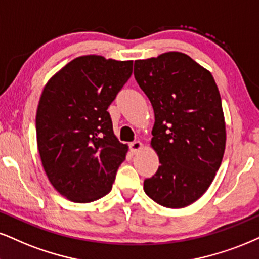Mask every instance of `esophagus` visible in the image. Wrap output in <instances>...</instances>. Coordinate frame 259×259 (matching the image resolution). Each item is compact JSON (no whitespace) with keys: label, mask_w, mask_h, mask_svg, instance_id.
Listing matches in <instances>:
<instances>
[{"label":"esophagus","mask_w":259,"mask_h":259,"mask_svg":"<svg viewBox=\"0 0 259 259\" xmlns=\"http://www.w3.org/2000/svg\"><path fill=\"white\" fill-rule=\"evenodd\" d=\"M130 149H131V151H132V154H138L140 150L143 149V143L139 142V140L132 142L130 144Z\"/></svg>","instance_id":"obj_1"}]
</instances>
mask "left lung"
<instances>
[{
	"label": "left lung",
	"mask_w": 259,
	"mask_h": 259,
	"mask_svg": "<svg viewBox=\"0 0 259 259\" xmlns=\"http://www.w3.org/2000/svg\"><path fill=\"white\" fill-rule=\"evenodd\" d=\"M135 78L155 113L151 148L159 165L144 191L159 205L180 209L211 185L226 148L221 96L207 69L184 53L135 61Z\"/></svg>",
	"instance_id": "left-lung-1"
}]
</instances>
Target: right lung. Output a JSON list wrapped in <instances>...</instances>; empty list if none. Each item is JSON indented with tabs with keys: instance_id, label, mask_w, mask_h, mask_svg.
<instances>
[{
	"instance_id": "obj_1",
	"label": "right lung",
	"mask_w": 259,
	"mask_h": 259,
	"mask_svg": "<svg viewBox=\"0 0 259 259\" xmlns=\"http://www.w3.org/2000/svg\"><path fill=\"white\" fill-rule=\"evenodd\" d=\"M132 69L133 61L84 55L44 86L36 115L38 151L54 188L72 202H95L111 191L128 146L114 135L107 109Z\"/></svg>"
}]
</instances>
